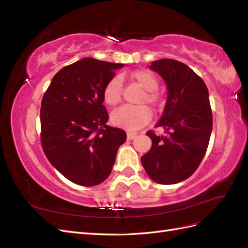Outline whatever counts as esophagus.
<instances>
[{"instance_id":"34e87169","label":"esophagus","mask_w":248,"mask_h":248,"mask_svg":"<svg viewBox=\"0 0 248 248\" xmlns=\"http://www.w3.org/2000/svg\"><path fill=\"white\" fill-rule=\"evenodd\" d=\"M137 137V133H133V132H127V140H133L134 138Z\"/></svg>"}]
</instances>
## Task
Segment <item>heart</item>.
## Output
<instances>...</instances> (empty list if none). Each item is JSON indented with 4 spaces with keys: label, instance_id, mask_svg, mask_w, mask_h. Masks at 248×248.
Returning <instances> with one entry per match:
<instances>
[{
    "label": "heart",
    "instance_id": "obj_1",
    "mask_svg": "<svg viewBox=\"0 0 248 248\" xmlns=\"http://www.w3.org/2000/svg\"><path fill=\"white\" fill-rule=\"evenodd\" d=\"M132 79L146 90L141 102L147 101L152 106H159L161 97L155 90L158 88V79L152 72L148 70H137L131 74ZM122 95V79L121 78H112L103 89V100L108 106L114 107L121 100ZM152 114L146 106H122L111 112V122L116 126L126 130L134 131L141 128L149 123Z\"/></svg>",
    "mask_w": 248,
    "mask_h": 248
}]
</instances>
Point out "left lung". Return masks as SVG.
<instances>
[{
    "label": "left lung",
    "mask_w": 248,
    "mask_h": 248,
    "mask_svg": "<svg viewBox=\"0 0 248 248\" xmlns=\"http://www.w3.org/2000/svg\"><path fill=\"white\" fill-rule=\"evenodd\" d=\"M150 69L159 74L168 88L166 107L156 124L166 134L147 132L152 147L140 160L154 182L176 184L189 178L206 154L212 132L209 92L204 80L177 60H157Z\"/></svg>",
    "instance_id": "left-lung-1"
}]
</instances>
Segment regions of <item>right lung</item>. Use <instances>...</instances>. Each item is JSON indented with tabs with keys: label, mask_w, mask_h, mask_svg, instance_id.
<instances>
[{
	"label": "right lung",
	"mask_w": 248,
	"mask_h": 248,
	"mask_svg": "<svg viewBox=\"0 0 248 248\" xmlns=\"http://www.w3.org/2000/svg\"><path fill=\"white\" fill-rule=\"evenodd\" d=\"M124 64L84 58L60 70L41 101V145L57 170L81 186L102 183L126 132L107 125L103 89Z\"/></svg>",
	"instance_id": "right-lung-1"
}]
</instances>
